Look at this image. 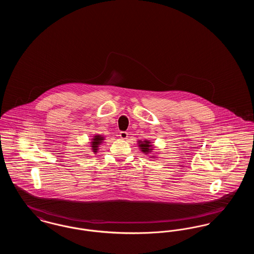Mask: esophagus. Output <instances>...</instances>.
I'll use <instances>...</instances> for the list:
<instances>
[{
	"instance_id": "34e87169",
	"label": "esophagus",
	"mask_w": 254,
	"mask_h": 254,
	"mask_svg": "<svg viewBox=\"0 0 254 254\" xmlns=\"http://www.w3.org/2000/svg\"><path fill=\"white\" fill-rule=\"evenodd\" d=\"M127 135H128V134H127V132H126V131H121V132H120V134H119L120 138H121V139H123V140H126V139L127 138Z\"/></svg>"
}]
</instances>
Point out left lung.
<instances>
[{
  "instance_id": "left-lung-1",
  "label": "left lung",
  "mask_w": 254,
  "mask_h": 254,
  "mask_svg": "<svg viewBox=\"0 0 254 254\" xmlns=\"http://www.w3.org/2000/svg\"><path fill=\"white\" fill-rule=\"evenodd\" d=\"M138 146H139L140 150H141L142 152H144L145 155L151 153L152 150H153V148H154L152 143H151L150 141H148V140H145V141L139 140V141H138ZM152 157H155V156H154V155H151L150 158Z\"/></svg>"
}]
</instances>
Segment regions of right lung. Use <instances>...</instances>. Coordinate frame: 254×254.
I'll return each instance as SVG.
<instances>
[{
	"mask_svg": "<svg viewBox=\"0 0 254 254\" xmlns=\"http://www.w3.org/2000/svg\"><path fill=\"white\" fill-rule=\"evenodd\" d=\"M105 140V137L102 136V135H95L92 139H91V142H90V145H91V150L94 154L98 153V149H99V146L103 143V141Z\"/></svg>",
	"mask_w": 254,
	"mask_h": 254,
	"instance_id": "obj_1",
	"label": "right lung"
}]
</instances>
